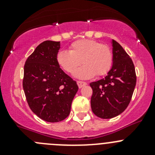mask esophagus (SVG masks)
<instances>
[{
	"label": "esophagus",
	"mask_w": 155,
	"mask_h": 155,
	"mask_svg": "<svg viewBox=\"0 0 155 155\" xmlns=\"http://www.w3.org/2000/svg\"><path fill=\"white\" fill-rule=\"evenodd\" d=\"M77 84H78V87L79 88H81L82 87H84V86H85L86 84H87V83L84 81H77Z\"/></svg>",
	"instance_id": "obj_1"
}]
</instances>
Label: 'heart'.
Here are the masks:
<instances>
[{
	"instance_id": "b5f03b06",
	"label": "heart",
	"mask_w": 155,
	"mask_h": 155,
	"mask_svg": "<svg viewBox=\"0 0 155 155\" xmlns=\"http://www.w3.org/2000/svg\"><path fill=\"white\" fill-rule=\"evenodd\" d=\"M57 61L59 66L68 73H73L81 63L84 64L74 73L80 79H89L95 74H105L113 65V53L106 45L91 39L75 41L70 47V51L62 50L58 53Z\"/></svg>"
}]
</instances>
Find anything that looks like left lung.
<instances>
[{"instance_id": "8db88e82", "label": "left lung", "mask_w": 155, "mask_h": 155, "mask_svg": "<svg viewBox=\"0 0 155 155\" xmlns=\"http://www.w3.org/2000/svg\"><path fill=\"white\" fill-rule=\"evenodd\" d=\"M113 46V66L107 75L91 82L93 94L91 110L102 119H111L121 114L128 106L136 86V73L130 56L118 42Z\"/></svg>"}]
</instances>
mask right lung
Instances as JSON below:
<instances>
[{"label": "right lung", "mask_w": 155, "mask_h": 155, "mask_svg": "<svg viewBox=\"0 0 155 155\" xmlns=\"http://www.w3.org/2000/svg\"><path fill=\"white\" fill-rule=\"evenodd\" d=\"M61 42L47 40L35 48L24 66L23 89L31 110L50 123L69 116L78 87L60 68L57 56Z\"/></svg>", "instance_id": "right-lung-1"}]
</instances>
